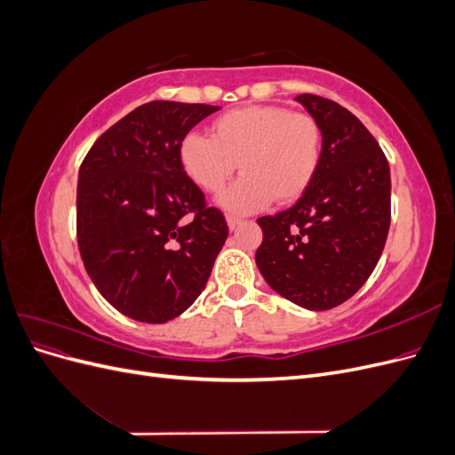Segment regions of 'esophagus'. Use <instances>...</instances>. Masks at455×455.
Returning a JSON list of instances; mask_svg holds the SVG:
<instances>
[{"mask_svg": "<svg viewBox=\"0 0 455 455\" xmlns=\"http://www.w3.org/2000/svg\"><path fill=\"white\" fill-rule=\"evenodd\" d=\"M241 222H243V220L237 218V216H228V226H229L231 231L237 229V226H241Z\"/></svg>", "mask_w": 455, "mask_h": 455, "instance_id": "34e87169", "label": "esophagus"}]
</instances>
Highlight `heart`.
I'll return each mask as SVG.
<instances>
[{"mask_svg":"<svg viewBox=\"0 0 455 455\" xmlns=\"http://www.w3.org/2000/svg\"><path fill=\"white\" fill-rule=\"evenodd\" d=\"M323 154L319 121L284 106H243L212 123V136L186 134L178 161L206 194H220L237 169L243 176L220 197L229 212L251 214L298 201L315 180Z\"/></svg>","mask_w":455,"mask_h":455,"instance_id":"1","label":"heart"}]
</instances>
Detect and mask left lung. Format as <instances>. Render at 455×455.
Here are the masks:
<instances>
[{
    "mask_svg": "<svg viewBox=\"0 0 455 455\" xmlns=\"http://www.w3.org/2000/svg\"><path fill=\"white\" fill-rule=\"evenodd\" d=\"M319 121L323 154L294 206L258 224L256 266L292 304L332 309L368 281L387 241L391 172L374 136L349 109L316 94L294 99Z\"/></svg>",
    "mask_w": 455,
    "mask_h": 455,
    "instance_id": "8db88e82",
    "label": "left lung"
}]
</instances>
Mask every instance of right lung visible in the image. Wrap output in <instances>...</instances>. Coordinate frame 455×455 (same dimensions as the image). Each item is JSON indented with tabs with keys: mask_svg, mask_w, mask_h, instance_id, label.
Here are the masks:
<instances>
[{
	"mask_svg": "<svg viewBox=\"0 0 455 455\" xmlns=\"http://www.w3.org/2000/svg\"><path fill=\"white\" fill-rule=\"evenodd\" d=\"M218 106L154 100L109 127L79 167L77 244L99 292L134 321L163 324L204 291L228 239L224 214L178 161Z\"/></svg>",
	"mask_w": 455,
	"mask_h": 455,
	"instance_id": "right-lung-1",
	"label": "right lung"
}]
</instances>
